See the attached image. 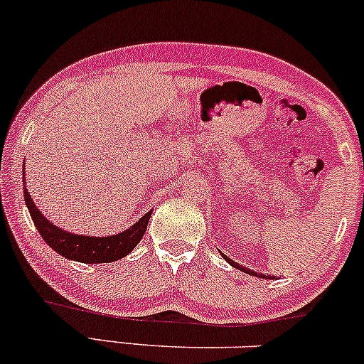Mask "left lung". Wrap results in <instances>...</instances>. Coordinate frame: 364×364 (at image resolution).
Listing matches in <instances>:
<instances>
[{"label": "left lung", "mask_w": 364, "mask_h": 364, "mask_svg": "<svg viewBox=\"0 0 364 364\" xmlns=\"http://www.w3.org/2000/svg\"><path fill=\"white\" fill-rule=\"evenodd\" d=\"M222 255H223V254H222ZM223 257H225V255H223ZM225 260H227L230 265H233V267H235V269L242 270V272H245V274H248V275H255V277H262V279H275V275L272 277V275H262V274H257L255 270H250V269H247V267H242L240 264H237V262H233L232 259H228V257H225Z\"/></svg>", "instance_id": "left-lung-1"}]
</instances>
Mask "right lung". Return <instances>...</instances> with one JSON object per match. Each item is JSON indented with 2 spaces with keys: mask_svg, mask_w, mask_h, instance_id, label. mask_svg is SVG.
<instances>
[{
  "mask_svg": "<svg viewBox=\"0 0 364 364\" xmlns=\"http://www.w3.org/2000/svg\"><path fill=\"white\" fill-rule=\"evenodd\" d=\"M25 185V183H23ZM23 196L25 203L28 206V211L33 220L35 227L38 228L41 238L53 248L57 254L65 259L82 262V264H109L116 262L134 250V247L144 237V232L148 230V222L153 210L148 211L144 216H141L139 222H136L131 228L124 230L121 233L110 237H89V235H77V233L65 232V230L55 227L52 222H48L28 195L26 186L23 188Z\"/></svg>",
  "mask_w": 364,
  "mask_h": 364,
  "instance_id": "add662e5",
  "label": "right lung"
}]
</instances>
